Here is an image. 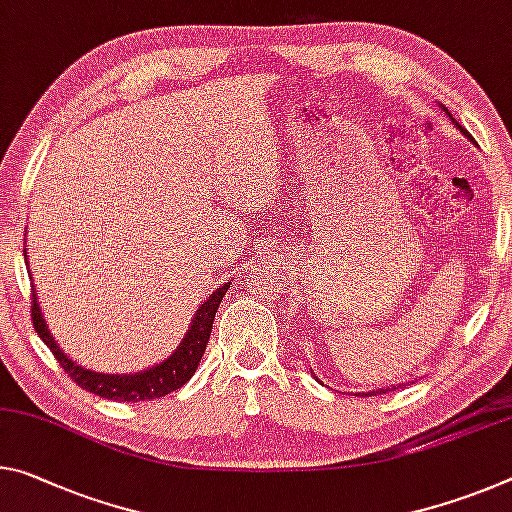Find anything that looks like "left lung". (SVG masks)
Segmentation results:
<instances>
[{
	"label": "left lung",
	"mask_w": 512,
	"mask_h": 512,
	"mask_svg": "<svg viewBox=\"0 0 512 512\" xmlns=\"http://www.w3.org/2000/svg\"><path fill=\"white\" fill-rule=\"evenodd\" d=\"M440 107H442V104H440ZM442 111L446 113V116H449V118H451V123H453V125H456V127L460 129V132L467 136V139H472V136H469V132H467V129H462V125H458V123H456V118H453V116H451V113H449V109H446V107H442ZM314 378H316V376H314ZM316 380H319V378H316ZM396 387H399V385H392V387H387V389H376V392H364L362 396H373V394H380V392H383V394H385V392H389V389H396Z\"/></svg>",
	"instance_id": "obj_1"
}]
</instances>
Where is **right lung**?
<instances>
[{"instance_id":"1","label":"right lung","mask_w":512,"mask_h":512,"mask_svg":"<svg viewBox=\"0 0 512 512\" xmlns=\"http://www.w3.org/2000/svg\"><path fill=\"white\" fill-rule=\"evenodd\" d=\"M24 259H27V266H29L27 250H24ZM227 289H230V282H225L223 287H218L216 291L209 294V298L198 307L196 314H193L191 326L182 337V342L177 344V348L168 355V358H164L159 364H154V367H148L136 373H100L84 367V364H79L77 360H72L68 353H63L61 346L56 344V339L50 332V326H47L36 294H34V305H31V319H34V328L38 332V337L43 339L47 348L54 353V358L59 360L61 367L68 371V376L75 380L77 385H81L97 396H102V399H111V401H150L180 389L186 380H191L193 373H196L198 364L202 360V353H205L207 348L209 335H212V323H214L216 310L218 305H221Z\"/></svg>"}]
</instances>
